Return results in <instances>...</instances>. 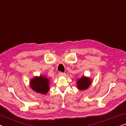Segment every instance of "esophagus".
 <instances>
[{
  "mask_svg": "<svg viewBox=\"0 0 126 126\" xmlns=\"http://www.w3.org/2000/svg\"><path fill=\"white\" fill-rule=\"evenodd\" d=\"M58 75H59L60 76H64L65 74L64 73H63V72H59V73H58Z\"/></svg>",
  "mask_w": 126,
  "mask_h": 126,
  "instance_id": "34e87169",
  "label": "esophagus"
}]
</instances>
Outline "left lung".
Listing matches in <instances>:
<instances>
[{
	"mask_svg": "<svg viewBox=\"0 0 126 126\" xmlns=\"http://www.w3.org/2000/svg\"><path fill=\"white\" fill-rule=\"evenodd\" d=\"M91 84H92L91 79L85 76H83L77 79L76 81L77 88L79 90L81 91H84L88 88Z\"/></svg>",
	"mask_w": 126,
	"mask_h": 126,
	"instance_id": "8db88e82",
	"label": "left lung"
}]
</instances>
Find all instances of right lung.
<instances>
[{"instance_id": "obj_1", "label": "right lung", "mask_w": 126, "mask_h": 126, "mask_svg": "<svg viewBox=\"0 0 126 126\" xmlns=\"http://www.w3.org/2000/svg\"><path fill=\"white\" fill-rule=\"evenodd\" d=\"M50 81L45 75L35 76L30 80V86L37 93L46 94L50 89Z\"/></svg>"}]
</instances>
